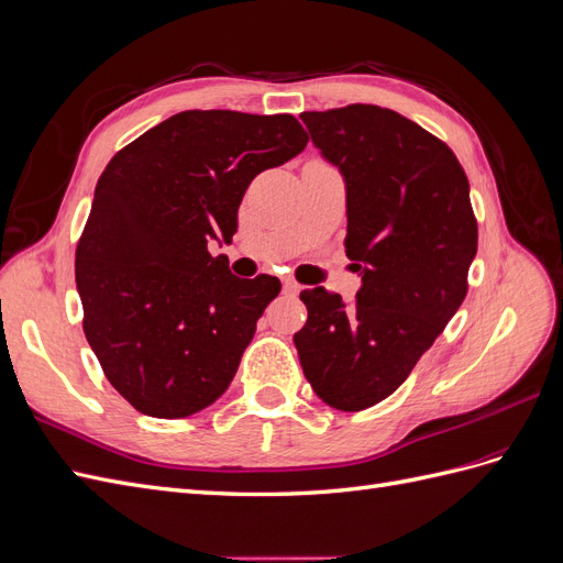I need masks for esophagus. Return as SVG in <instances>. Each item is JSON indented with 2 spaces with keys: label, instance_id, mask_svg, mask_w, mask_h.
Masks as SVG:
<instances>
[{
  "label": "esophagus",
  "instance_id": "34e87169",
  "mask_svg": "<svg viewBox=\"0 0 563 563\" xmlns=\"http://www.w3.org/2000/svg\"><path fill=\"white\" fill-rule=\"evenodd\" d=\"M298 282H294V279H286L284 282V294H288V296H294V294H298Z\"/></svg>",
  "mask_w": 563,
  "mask_h": 563
}]
</instances>
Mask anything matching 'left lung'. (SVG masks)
<instances>
[{
    "label": "left lung",
    "mask_w": 563,
    "mask_h": 563,
    "mask_svg": "<svg viewBox=\"0 0 563 563\" xmlns=\"http://www.w3.org/2000/svg\"><path fill=\"white\" fill-rule=\"evenodd\" d=\"M347 183L345 251L362 269L354 305L305 288L294 335L305 378L338 411L387 399L467 296L476 255L470 183L453 150L395 110L354 103L302 112Z\"/></svg>",
    "instance_id": "left-lung-1"
}]
</instances>
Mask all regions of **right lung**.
Listing matches in <instances>:
<instances>
[{
  "label": "right lung",
  "instance_id": "obj_1",
  "mask_svg": "<svg viewBox=\"0 0 563 563\" xmlns=\"http://www.w3.org/2000/svg\"><path fill=\"white\" fill-rule=\"evenodd\" d=\"M308 141L294 114L185 110L100 174L75 251L81 327L135 411L187 418L232 383L282 284L234 277L209 242H232L251 180Z\"/></svg>",
  "mask_w": 563,
  "mask_h": 563
}]
</instances>
